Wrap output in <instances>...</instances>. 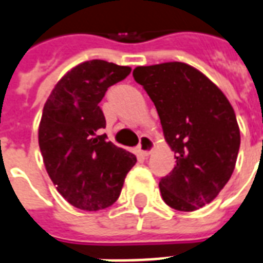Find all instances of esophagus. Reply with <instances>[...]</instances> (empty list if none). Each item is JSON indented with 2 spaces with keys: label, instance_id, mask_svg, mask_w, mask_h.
Masks as SVG:
<instances>
[{
  "label": "esophagus",
  "instance_id": "esophagus-1",
  "mask_svg": "<svg viewBox=\"0 0 263 263\" xmlns=\"http://www.w3.org/2000/svg\"><path fill=\"white\" fill-rule=\"evenodd\" d=\"M138 149L143 156H149L152 152L154 150V142L153 139L147 135H142L140 136V142L139 146H138Z\"/></svg>",
  "mask_w": 263,
  "mask_h": 263
}]
</instances>
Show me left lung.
<instances>
[{"mask_svg": "<svg viewBox=\"0 0 263 263\" xmlns=\"http://www.w3.org/2000/svg\"><path fill=\"white\" fill-rule=\"evenodd\" d=\"M134 78L153 100L176 165L160 180L161 197L178 211L210 204L233 174L240 129L223 92L182 62L139 66Z\"/></svg>", "mask_w": 263, "mask_h": 263, "instance_id": "8db88e82", "label": "left lung"}]
</instances>
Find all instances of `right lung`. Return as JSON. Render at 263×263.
<instances>
[{
	"instance_id": "obj_1",
	"label": "right lung",
	"mask_w": 263,
	"mask_h": 263,
	"mask_svg": "<svg viewBox=\"0 0 263 263\" xmlns=\"http://www.w3.org/2000/svg\"><path fill=\"white\" fill-rule=\"evenodd\" d=\"M131 67L88 60L60 78L45 102L38 145L56 189L76 208L99 211L116 203L135 154L106 140L99 102Z\"/></svg>"
}]
</instances>
